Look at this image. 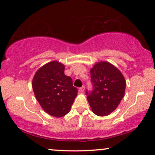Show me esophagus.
<instances>
[{
	"instance_id": "34e87169",
	"label": "esophagus",
	"mask_w": 155,
	"mask_h": 155,
	"mask_svg": "<svg viewBox=\"0 0 155 155\" xmlns=\"http://www.w3.org/2000/svg\"><path fill=\"white\" fill-rule=\"evenodd\" d=\"M79 91H80V92H84V91H85V86H82V87H81L80 88H79Z\"/></svg>"
}]
</instances>
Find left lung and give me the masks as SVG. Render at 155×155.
Returning <instances> with one entry per match:
<instances>
[{"label": "left lung", "instance_id": "8db88e82", "mask_svg": "<svg viewBox=\"0 0 155 155\" xmlns=\"http://www.w3.org/2000/svg\"><path fill=\"white\" fill-rule=\"evenodd\" d=\"M93 91H86L92 111L106 116L116 109L124 96L126 81L121 71L107 61H101L91 69Z\"/></svg>", "mask_w": 155, "mask_h": 155}]
</instances>
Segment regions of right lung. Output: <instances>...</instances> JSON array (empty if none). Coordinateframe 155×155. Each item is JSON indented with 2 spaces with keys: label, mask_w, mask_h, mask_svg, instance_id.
<instances>
[{
  "label": "right lung",
  "mask_w": 155,
  "mask_h": 155,
  "mask_svg": "<svg viewBox=\"0 0 155 155\" xmlns=\"http://www.w3.org/2000/svg\"><path fill=\"white\" fill-rule=\"evenodd\" d=\"M64 65L57 61L44 64L32 82L37 100L46 113L61 117L70 112L78 91L71 77L64 74Z\"/></svg>",
  "instance_id": "obj_1"
}]
</instances>
